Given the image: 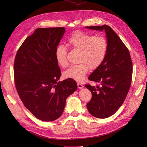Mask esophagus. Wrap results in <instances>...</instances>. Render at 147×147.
I'll use <instances>...</instances> for the list:
<instances>
[{
  "mask_svg": "<svg viewBox=\"0 0 147 147\" xmlns=\"http://www.w3.org/2000/svg\"><path fill=\"white\" fill-rule=\"evenodd\" d=\"M77 86H78V88H79V89H82L84 86L82 85V84H80V83H77Z\"/></svg>",
  "mask_w": 147,
  "mask_h": 147,
  "instance_id": "esophagus-1",
  "label": "esophagus"
}]
</instances>
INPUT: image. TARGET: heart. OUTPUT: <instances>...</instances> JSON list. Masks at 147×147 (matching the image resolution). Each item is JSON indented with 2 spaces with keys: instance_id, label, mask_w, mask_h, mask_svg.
Masks as SVG:
<instances>
[{
  "instance_id": "b5f03b06",
  "label": "heart",
  "mask_w": 147,
  "mask_h": 147,
  "mask_svg": "<svg viewBox=\"0 0 147 147\" xmlns=\"http://www.w3.org/2000/svg\"><path fill=\"white\" fill-rule=\"evenodd\" d=\"M67 44L74 50L80 51L78 61L80 64L66 70L64 77L77 82L83 80L90 68L91 70L98 68L104 61L108 51V43L104 37L82 32L74 33L69 38ZM55 57L59 65L64 68L68 66L66 49L63 45L57 47Z\"/></svg>"
}]
</instances>
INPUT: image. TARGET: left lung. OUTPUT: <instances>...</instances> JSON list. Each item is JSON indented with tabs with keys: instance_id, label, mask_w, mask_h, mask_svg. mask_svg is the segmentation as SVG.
Listing matches in <instances>:
<instances>
[{
	"instance_id": "obj_1",
	"label": "left lung",
	"mask_w": 147,
	"mask_h": 147,
	"mask_svg": "<svg viewBox=\"0 0 147 147\" xmlns=\"http://www.w3.org/2000/svg\"><path fill=\"white\" fill-rule=\"evenodd\" d=\"M86 28L104 30L108 43L103 63L88 77L100 86L85 85L92 93V98L86 105L89 112L94 117L106 118L116 113L126 99L132 80V63L128 49L110 26H86Z\"/></svg>"
}]
</instances>
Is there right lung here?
<instances>
[{"mask_svg":"<svg viewBox=\"0 0 147 147\" xmlns=\"http://www.w3.org/2000/svg\"><path fill=\"white\" fill-rule=\"evenodd\" d=\"M64 28H38L24 41L14 64L16 90L24 106L37 119L52 121L63 114L67 97L77 89L76 82H58L61 70L55 51Z\"/></svg>","mask_w":147,"mask_h":147,"instance_id":"1","label":"right lung"}]
</instances>
